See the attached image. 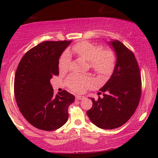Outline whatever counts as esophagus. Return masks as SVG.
Wrapping results in <instances>:
<instances>
[{
    "label": "esophagus",
    "instance_id": "1",
    "mask_svg": "<svg viewBox=\"0 0 158 158\" xmlns=\"http://www.w3.org/2000/svg\"><path fill=\"white\" fill-rule=\"evenodd\" d=\"M76 99L77 100H84L85 97L84 96H81V95H77Z\"/></svg>",
    "mask_w": 158,
    "mask_h": 158
}]
</instances>
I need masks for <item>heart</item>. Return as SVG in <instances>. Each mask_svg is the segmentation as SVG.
<instances>
[{
  "label": "heart",
  "mask_w": 158,
  "mask_h": 158,
  "mask_svg": "<svg viewBox=\"0 0 158 158\" xmlns=\"http://www.w3.org/2000/svg\"><path fill=\"white\" fill-rule=\"evenodd\" d=\"M74 54L82 58L90 63V67L101 76L110 74L116 65V56L111 49L103 50L101 45L94 44L89 42L82 41L74 44L72 48ZM70 63V55L68 52H64L60 56L58 68L61 71L68 69ZM69 89L77 93H81L95 84L91 77L79 74H72L67 79Z\"/></svg>",
  "instance_id": "obj_1"
}]
</instances>
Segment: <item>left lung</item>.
Segmentation results:
<instances>
[{
  "mask_svg": "<svg viewBox=\"0 0 158 158\" xmlns=\"http://www.w3.org/2000/svg\"><path fill=\"white\" fill-rule=\"evenodd\" d=\"M109 44L117 57L114 73L100 89L103 98H90L93 106L86 112L93 124L105 130L124 125L137 109L141 94L140 70L133 52L120 41Z\"/></svg>",
  "mask_w": 158,
  "mask_h": 158,
  "instance_id": "1",
  "label": "left lung"
}]
</instances>
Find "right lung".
Here are the masks:
<instances>
[{"instance_id":"obj_1","label":"right lung","mask_w":158,"mask_h":158,"mask_svg":"<svg viewBox=\"0 0 158 158\" xmlns=\"http://www.w3.org/2000/svg\"><path fill=\"white\" fill-rule=\"evenodd\" d=\"M70 41H45L28 51L16 71L14 92L23 117L37 129L52 131L68 121L74 96L66 90L53 93L50 79L58 75V63Z\"/></svg>"}]
</instances>
